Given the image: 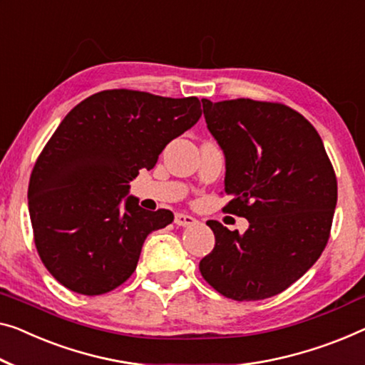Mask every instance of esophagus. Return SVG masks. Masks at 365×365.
Segmentation results:
<instances>
[{
  "label": "esophagus",
  "mask_w": 365,
  "mask_h": 365,
  "mask_svg": "<svg viewBox=\"0 0 365 365\" xmlns=\"http://www.w3.org/2000/svg\"><path fill=\"white\" fill-rule=\"evenodd\" d=\"M195 222H197V220H195L193 216L185 215V213H177V215H175V225H177V226L187 227V226H193Z\"/></svg>",
  "instance_id": "1"
}]
</instances>
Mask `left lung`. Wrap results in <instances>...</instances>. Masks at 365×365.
Instances as JSON below:
<instances>
[{"label": "left lung", "mask_w": 365, "mask_h": 365, "mask_svg": "<svg viewBox=\"0 0 365 365\" xmlns=\"http://www.w3.org/2000/svg\"><path fill=\"white\" fill-rule=\"evenodd\" d=\"M203 103L205 121L225 152L227 213L246 217L244 235L208 221L215 247L200 260L203 279L226 298L279 295L324 251L338 182L308 119L282 103L249 98Z\"/></svg>", "instance_id": "1"}]
</instances>
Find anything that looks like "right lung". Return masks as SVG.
Returning a JSON list of instances; mask_svg holds the SVG:
<instances>
[{
    "label": "right lung",
    "mask_w": 365,
    "mask_h": 365,
    "mask_svg": "<svg viewBox=\"0 0 365 365\" xmlns=\"http://www.w3.org/2000/svg\"><path fill=\"white\" fill-rule=\"evenodd\" d=\"M200 116L197 96L121 88L88 96L63 118L27 190L37 252L53 279L91 297L133 275L145 237L173 213L140 208L129 182Z\"/></svg>",
    "instance_id": "right-lung-1"
}]
</instances>
